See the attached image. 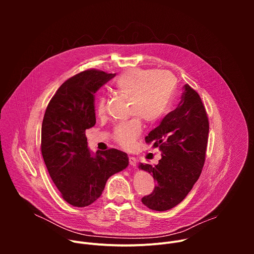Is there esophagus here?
Returning <instances> with one entry per match:
<instances>
[{
    "label": "esophagus",
    "mask_w": 254,
    "mask_h": 254,
    "mask_svg": "<svg viewBox=\"0 0 254 254\" xmlns=\"http://www.w3.org/2000/svg\"><path fill=\"white\" fill-rule=\"evenodd\" d=\"M128 160H129V165H130V166H132V167H135V166H136V159H135L134 157L130 156V157L128 158Z\"/></svg>",
    "instance_id": "34e87169"
}]
</instances>
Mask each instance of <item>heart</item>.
<instances>
[{
  "label": "heart",
  "instance_id": "1",
  "mask_svg": "<svg viewBox=\"0 0 254 254\" xmlns=\"http://www.w3.org/2000/svg\"><path fill=\"white\" fill-rule=\"evenodd\" d=\"M174 76L165 70L130 69L115 82L116 90L129 98V113L142 118L147 123H155L169 110L175 91ZM96 111L98 115L105 112V98L100 96ZM141 132L138 117L117 126L115 138L120 146L129 148Z\"/></svg>",
  "mask_w": 254,
  "mask_h": 254
}]
</instances>
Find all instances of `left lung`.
<instances>
[{"mask_svg": "<svg viewBox=\"0 0 254 254\" xmlns=\"http://www.w3.org/2000/svg\"><path fill=\"white\" fill-rule=\"evenodd\" d=\"M176 110L169 113L160 126L144 139L154 141L162 158L158 165L139 164L150 173L157 185L141 202L152 210L166 211L182 202L199 179L206 156L209 122L199 94L184 85Z\"/></svg>", "mask_w": 254, "mask_h": 254, "instance_id": "left-lung-1", "label": "left lung"}]
</instances>
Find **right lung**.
Returning <instances> with one entry per match:
<instances>
[{"label": "right lung", "mask_w": 254, "mask_h": 254, "mask_svg": "<svg viewBox=\"0 0 254 254\" xmlns=\"http://www.w3.org/2000/svg\"><path fill=\"white\" fill-rule=\"evenodd\" d=\"M116 74L85 70L66 80L51 98L41 129V152L53 183L72 206L96 201L111 176L128 166L117 149L91 153L85 130L95 125L94 93Z\"/></svg>", "instance_id": "obj_1"}]
</instances>
